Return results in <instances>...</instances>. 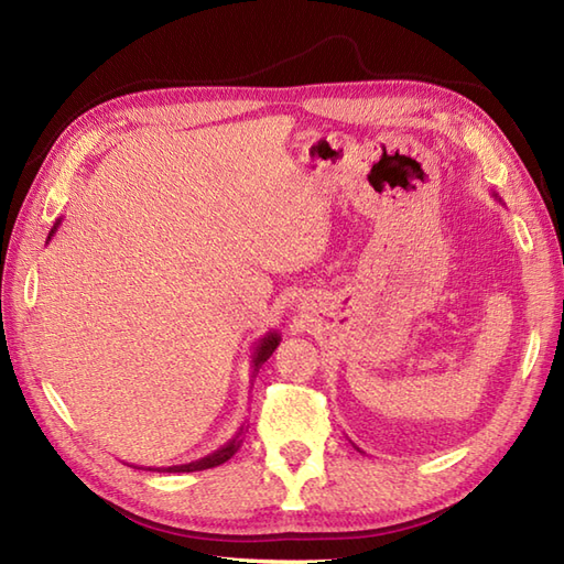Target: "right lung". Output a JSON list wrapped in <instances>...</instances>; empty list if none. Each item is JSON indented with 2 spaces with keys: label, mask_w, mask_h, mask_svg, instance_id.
Returning <instances> with one entry per match:
<instances>
[{
  "label": "right lung",
  "mask_w": 564,
  "mask_h": 564,
  "mask_svg": "<svg viewBox=\"0 0 564 564\" xmlns=\"http://www.w3.org/2000/svg\"><path fill=\"white\" fill-rule=\"evenodd\" d=\"M57 225L59 220L53 225L51 235H47V242H51L53 235L57 232ZM281 344V334L279 332H267L263 337L257 341L254 346V354H251V378H257L259 368L269 361V356L275 351V346ZM245 431L247 426H242L237 431V434L225 443V446H220L218 451L208 453L206 458H198V460H191L186 465H172V467H150V470H158V473H196V470H208V467H215V465H223L225 460H230L232 455L239 451V446H242V438H245Z\"/></svg>",
  "instance_id": "right-lung-1"
}]
</instances>
